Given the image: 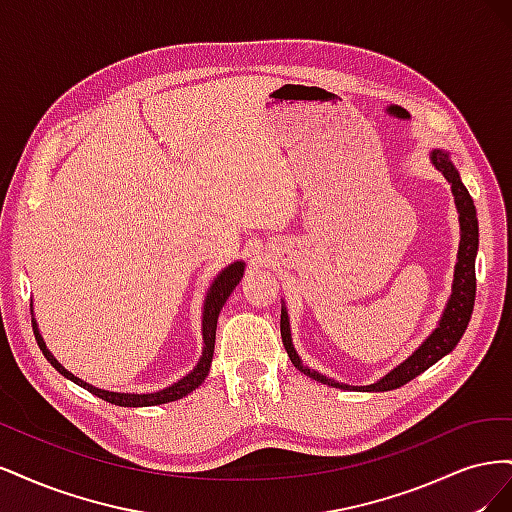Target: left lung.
<instances>
[{
	"mask_svg": "<svg viewBox=\"0 0 512 512\" xmlns=\"http://www.w3.org/2000/svg\"><path fill=\"white\" fill-rule=\"evenodd\" d=\"M429 162L433 168L442 173V177L451 185V192L455 198V207L459 213V250H457V262H455V273H453V288H451V297H448L444 312L433 329L423 342L418 346L408 359L395 365L389 374H384L380 380L374 384H365V386H352L337 382L333 378L322 376L320 371L309 369L303 361L299 352L294 350L292 344V333H290V318H288V309L286 303L282 301V342L284 348L290 356L292 365L299 371H303L305 376L312 380H318L322 384H329L333 389H344V391H363V393H384V391H393L399 389V386L408 384L416 376H421L425 369H429L433 363H438L442 356L448 352H453L455 346L459 344V339L463 337L468 329V322L472 318V309H474V297H476V254H478V218H476V207L474 200L468 194L466 185H463L459 170L451 162V156L444 149H431L429 151Z\"/></svg>",
	"mask_w": 512,
	"mask_h": 512,
	"instance_id": "left-lung-1",
	"label": "left lung"
}]
</instances>
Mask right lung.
<instances>
[{"instance_id":"1","label":"right lung","mask_w":512,"mask_h":512,"mask_svg":"<svg viewBox=\"0 0 512 512\" xmlns=\"http://www.w3.org/2000/svg\"><path fill=\"white\" fill-rule=\"evenodd\" d=\"M243 271H245V262L237 260V262H232V265L224 267L218 275L213 277V282L207 288L205 301H203V354H200V359H198V363L194 365L190 374H185L183 378H179L173 384L164 386V389H160V391H153V393H117V391L98 389V386L89 384L81 378H76L72 371H68L64 365H61L53 356V352L46 348L44 337L38 329V322H36V318H32L36 342H38L42 354L46 356V361H49L61 376L72 380L74 384L83 386L85 391L94 393L96 397L108 401V404H115V406H121V408H145V406H160V404H168V401L183 399L188 393L196 391L198 386L203 384L205 378L209 376L211 361H213V348H215V329H218V318H220V312H222L226 299L230 297V292L235 290L237 284L241 282ZM32 314H34V303H32Z\"/></svg>"}]
</instances>
